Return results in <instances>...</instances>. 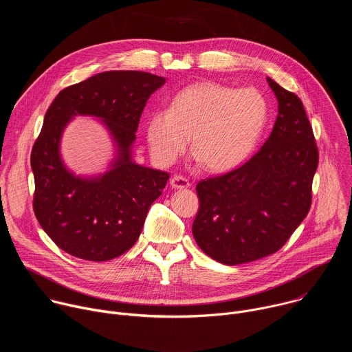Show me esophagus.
I'll return each instance as SVG.
<instances>
[{"mask_svg": "<svg viewBox=\"0 0 352 352\" xmlns=\"http://www.w3.org/2000/svg\"><path fill=\"white\" fill-rule=\"evenodd\" d=\"M170 184H171V186H173L174 189H184V188H188V186L190 185L189 181H188L185 177H182V175H174V177L171 178Z\"/></svg>", "mask_w": 352, "mask_h": 352, "instance_id": "obj_1", "label": "esophagus"}]
</instances>
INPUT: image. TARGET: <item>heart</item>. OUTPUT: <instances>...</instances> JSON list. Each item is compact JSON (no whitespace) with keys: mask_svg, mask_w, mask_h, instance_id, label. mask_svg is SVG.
<instances>
[{"mask_svg":"<svg viewBox=\"0 0 352 352\" xmlns=\"http://www.w3.org/2000/svg\"><path fill=\"white\" fill-rule=\"evenodd\" d=\"M269 104L255 87L204 80L186 86L168 111L147 118L146 139L153 159L168 166L186 147L212 173L231 170L254 152L266 126Z\"/></svg>","mask_w":352,"mask_h":352,"instance_id":"b5f03b06","label":"heart"}]
</instances>
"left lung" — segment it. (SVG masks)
Masks as SVG:
<instances>
[{
	"label": "left lung",
	"instance_id": "8db88e82",
	"mask_svg": "<svg viewBox=\"0 0 352 352\" xmlns=\"http://www.w3.org/2000/svg\"><path fill=\"white\" fill-rule=\"evenodd\" d=\"M278 116L263 146L242 166L200 179L192 232L212 259L234 266L284 246L312 205L319 152L300 98L267 78Z\"/></svg>",
	"mask_w": 352,
	"mask_h": 352
}]
</instances>
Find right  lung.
I'll return each instance as SVG.
<instances>
[{"label": "right lung", "instance_id": "right-lung-1", "mask_svg": "<svg viewBox=\"0 0 352 352\" xmlns=\"http://www.w3.org/2000/svg\"><path fill=\"white\" fill-rule=\"evenodd\" d=\"M164 82L140 71L102 72L65 87L48 107L30 155L33 210L41 228L64 252L106 262L138 241L147 210L170 174L132 163L129 147L146 102ZM76 113L103 118L122 150L115 168L96 180L74 177L59 159L62 129Z\"/></svg>", "mask_w": 352, "mask_h": 352}]
</instances>
